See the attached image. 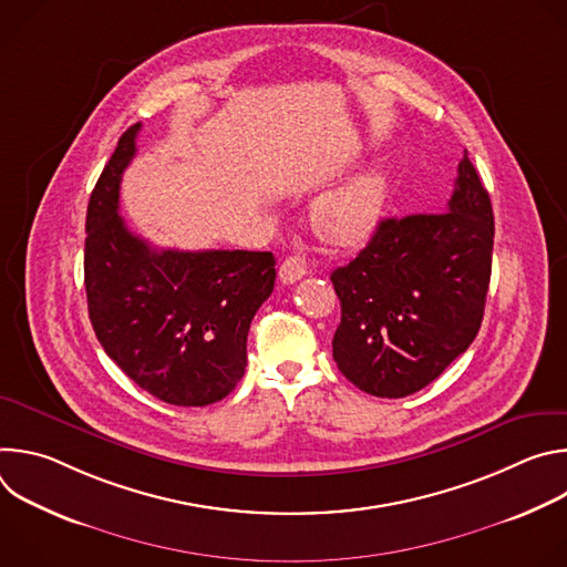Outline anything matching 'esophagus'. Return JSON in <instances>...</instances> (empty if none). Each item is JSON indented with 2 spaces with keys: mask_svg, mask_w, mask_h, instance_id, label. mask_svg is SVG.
<instances>
[{
  "mask_svg": "<svg viewBox=\"0 0 567 567\" xmlns=\"http://www.w3.org/2000/svg\"><path fill=\"white\" fill-rule=\"evenodd\" d=\"M305 274H307V262H305V258H300V256H289V258L280 265V269H278V278H280V282H285V285H293V282L300 280Z\"/></svg>",
  "mask_w": 567,
  "mask_h": 567,
  "instance_id": "1",
  "label": "esophagus"
}]
</instances>
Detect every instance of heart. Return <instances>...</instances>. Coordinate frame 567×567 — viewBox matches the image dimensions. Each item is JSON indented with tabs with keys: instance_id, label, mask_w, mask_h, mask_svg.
Wrapping results in <instances>:
<instances>
[{
	"instance_id": "b5f03b06",
	"label": "heart",
	"mask_w": 567,
	"mask_h": 567,
	"mask_svg": "<svg viewBox=\"0 0 567 567\" xmlns=\"http://www.w3.org/2000/svg\"><path fill=\"white\" fill-rule=\"evenodd\" d=\"M388 179L379 171L363 173L337 190L322 195L311 210V224L320 239L334 247H350L368 237L383 210Z\"/></svg>"
}]
</instances>
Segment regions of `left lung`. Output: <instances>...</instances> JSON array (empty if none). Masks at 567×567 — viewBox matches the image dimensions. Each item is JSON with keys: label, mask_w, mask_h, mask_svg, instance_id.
Masks as SVG:
<instances>
[{"label": "left lung", "mask_w": 567, "mask_h": 567, "mask_svg": "<svg viewBox=\"0 0 567 567\" xmlns=\"http://www.w3.org/2000/svg\"><path fill=\"white\" fill-rule=\"evenodd\" d=\"M492 251V199L464 150L444 213L381 219L368 247L332 271L339 370L388 399L435 381L480 330Z\"/></svg>", "instance_id": "8db88e82"}]
</instances>
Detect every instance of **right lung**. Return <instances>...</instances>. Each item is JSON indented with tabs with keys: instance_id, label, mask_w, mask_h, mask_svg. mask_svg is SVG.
<instances>
[{
	"instance_id": "1",
	"label": "right lung",
	"mask_w": 567,
	"mask_h": 567,
	"mask_svg": "<svg viewBox=\"0 0 567 567\" xmlns=\"http://www.w3.org/2000/svg\"><path fill=\"white\" fill-rule=\"evenodd\" d=\"M132 125L87 206L85 289L107 357L173 406L224 399L247 368V337L276 282L269 251L152 249L118 215L123 171L136 154Z\"/></svg>"
}]
</instances>
